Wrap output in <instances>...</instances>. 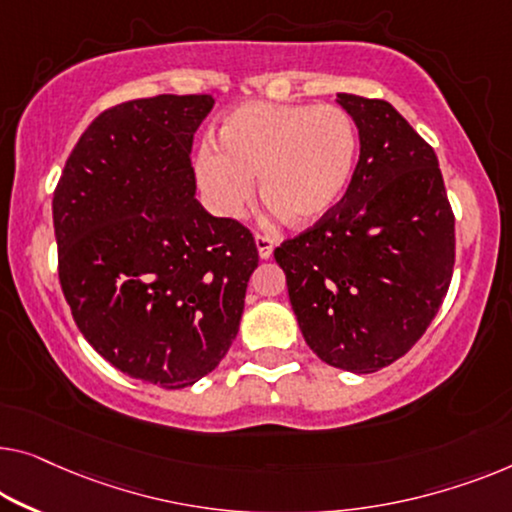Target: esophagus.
I'll return each mask as SVG.
<instances>
[{
	"instance_id": "34e87169",
	"label": "esophagus",
	"mask_w": 512,
	"mask_h": 512,
	"mask_svg": "<svg viewBox=\"0 0 512 512\" xmlns=\"http://www.w3.org/2000/svg\"><path fill=\"white\" fill-rule=\"evenodd\" d=\"M255 246H257V253L262 259H269L273 255V248H276V241L271 239V236H264V234H255Z\"/></svg>"
}]
</instances>
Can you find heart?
Here are the masks:
<instances>
[{"mask_svg":"<svg viewBox=\"0 0 512 512\" xmlns=\"http://www.w3.org/2000/svg\"><path fill=\"white\" fill-rule=\"evenodd\" d=\"M358 158V131L338 105L243 103L218 126L195 160L204 197L225 218H239L255 197L294 225H315L347 195Z\"/></svg>","mask_w":512,"mask_h":512,"instance_id":"1","label":"heart"}]
</instances>
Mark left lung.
I'll list each match as a JSON object with an SVG mask.
<instances>
[{
	"mask_svg": "<svg viewBox=\"0 0 512 512\" xmlns=\"http://www.w3.org/2000/svg\"><path fill=\"white\" fill-rule=\"evenodd\" d=\"M361 154L331 216L276 248L308 347L370 375L409 352L441 308L455 264V218L437 156L386 101L338 94Z\"/></svg>",
	"mask_w": 512,
	"mask_h": 512,
	"instance_id": "8db88e82",
	"label": "left lung"
}]
</instances>
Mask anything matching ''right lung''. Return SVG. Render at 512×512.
Instances as JSON below:
<instances>
[{
    "instance_id": "obj_1",
    "label": "right lung",
    "mask_w": 512,
    "mask_h": 512,
    "mask_svg": "<svg viewBox=\"0 0 512 512\" xmlns=\"http://www.w3.org/2000/svg\"><path fill=\"white\" fill-rule=\"evenodd\" d=\"M211 94L121 103L75 144L52 200L73 319L114 368L186 388L239 333L255 239L195 200L193 135Z\"/></svg>"
}]
</instances>
